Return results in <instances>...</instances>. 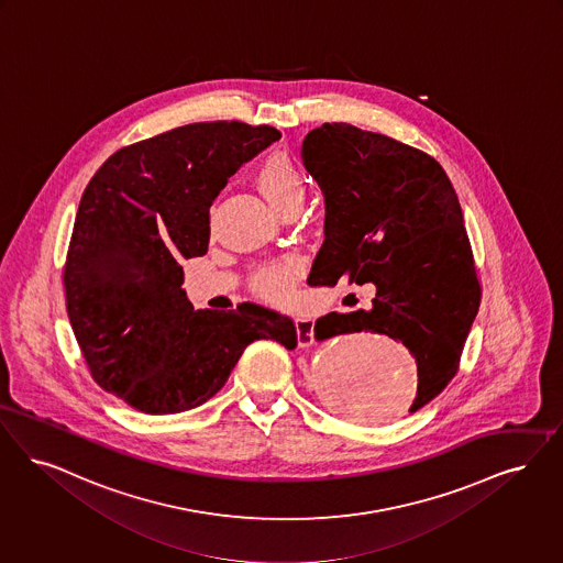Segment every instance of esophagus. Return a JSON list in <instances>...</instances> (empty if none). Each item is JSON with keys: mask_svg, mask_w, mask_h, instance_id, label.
I'll use <instances>...</instances> for the list:
<instances>
[{"mask_svg": "<svg viewBox=\"0 0 563 563\" xmlns=\"http://www.w3.org/2000/svg\"><path fill=\"white\" fill-rule=\"evenodd\" d=\"M295 329H297V341L301 347H310L314 343V318L297 316Z\"/></svg>", "mask_w": 563, "mask_h": 563, "instance_id": "obj_1", "label": "esophagus"}]
</instances>
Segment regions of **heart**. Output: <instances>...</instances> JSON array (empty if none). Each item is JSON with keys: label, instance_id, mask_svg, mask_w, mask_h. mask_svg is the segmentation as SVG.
<instances>
[{"label": "heart", "instance_id": "b5f03b06", "mask_svg": "<svg viewBox=\"0 0 563 563\" xmlns=\"http://www.w3.org/2000/svg\"><path fill=\"white\" fill-rule=\"evenodd\" d=\"M255 181L262 190V195L271 201L274 209H283L292 201H303L306 195V180L285 151H272L260 161L255 169ZM297 274L295 260H280L268 264L253 274V287L271 299H283L291 292L292 280Z\"/></svg>", "mask_w": 563, "mask_h": 563}]
</instances>
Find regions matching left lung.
Returning a JSON list of instances; mask_svg holds the SVG:
<instances>
[{"label": "left lung", "mask_w": 563, "mask_h": 563, "mask_svg": "<svg viewBox=\"0 0 563 563\" xmlns=\"http://www.w3.org/2000/svg\"><path fill=\"white\" fill-rule=\"evenodd\" d=\"M301 157L327 207L308 283L377 289L371 310L318 318L314 338L371 331L400 339L419 371L415 412L456 375L482 299L456 192L428 153L350 123L312 130Z\"/></svg>", "instance_id": "8db88e82"}]
</instances>
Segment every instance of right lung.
I'll use <instances>...</instances> for the list:
<instances>
[{"label": "right lung", "instance_id": "right-lung-1", "mask_svg": "<svg viewBox=\"0 0 563 563\" xmlns=\"http://www.w3.org/2000/svg\"><path fill=\"white\" fill-rule=\"evenodd\" d=\"M280 132L205 121L130 144L102 163L77 209L63 272L91 379L148 415L207 402L249 343L297 347L289 316L245 301L195 310L181 262L207 253L209 207Z\"/></svg>", "mask_w": 563, "mask_h": 563}]
</instances>
